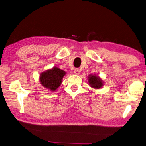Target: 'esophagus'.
I'll return each mask as SVG.
<instances>
[{
	"mask_svg": "<svg viewBox=\"0 0 146 146\" xmlns=\"http://www.w3.org/2000/svg\"><path fill=\"white\" fill-rule=\"evenodd\" d=\"M74 72V74L76 75H78L80 74V70H79V68H75Z\"/></svg>",
	"mask_w": 146,
	"mask_h": 146,
	"instance_id": "1",
	"label": "esophagus"
}]
</instances>
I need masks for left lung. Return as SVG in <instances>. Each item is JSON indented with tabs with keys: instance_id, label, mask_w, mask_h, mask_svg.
Listing matches in <instances>:
<instances>
[{
	"instance_id": "8db88e82",
	"label": "left lung",
	"mask_w": 146,
	"mask_h": 146,
	"mask_svg": "<svg viewBox=\"0 0 146 146\" xmlns=\"http://www.w3.org/2000/svg\"><path fill=\"white\" fill-rule=\"evenodd\" d=\"M88 83L90 87L99 89L103 87L104 85V81L99 76L96 74H90L88 76Z\"/></svg>"
}]
</instances>
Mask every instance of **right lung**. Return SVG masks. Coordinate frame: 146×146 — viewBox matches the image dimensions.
I'll return each mask as SVG.
<instances>
[{
  "mask_svg": "<svg viewBox=\"0 0 146 146\" xmlns=\"http://www.w3.org/2000/svg\"><path fill=\"white\" fill-rule=\"evenodd\" d=\"M66 72L57 66L42 72L40 75V82L44 88L53 92L57 90L62 83Z\"/></svg>",
  "mask_w": 146,
  "mask_h": 146,
  "instance_id": "add662e5",
  "label": "right lung"
}]
</instances>
